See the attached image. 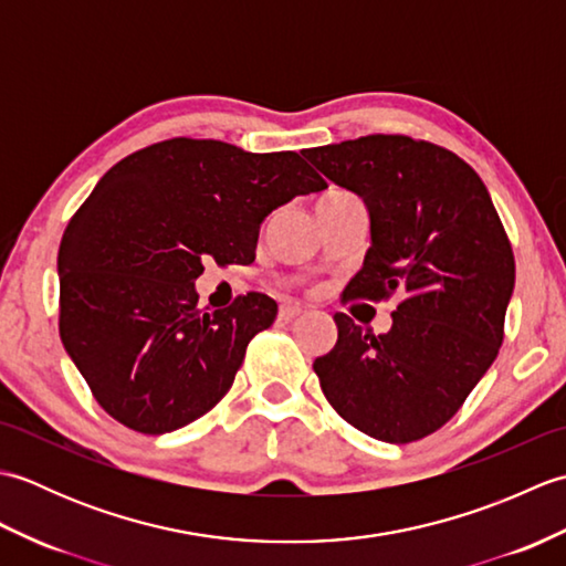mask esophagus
<instances>
[{"instance_id": "esophagus-1", "label": "esophagus", "mask_w": 566, "mask_h": 566, "mask_svg": "<svg viewBox=\"0 0 566 566\" xmlns=\"http://www.w3.org/2000/svg\"><path fill=\"white\" fill-rule=\"evenodd\" d=\"M302 306H296V304H284L282 308H280V318L282 321H294L296 316H302Z\"/></svg>"}]
</instances>
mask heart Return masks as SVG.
Returning <instances> with one entry per match:
<instances>
[{"instance_id":"b5f03b06","label":"heart","mask_w":566,"mask_h":566,"mask_svg":"<svg viewBox=\"0 0 566 566\" xmlns=\"http://www.w3.org/2000/svg\"><path fill=\"white\" fill-rule=\"evenodd\" d=\"M345 197H350V195H343V191H333V195L323 197V199H345ZM323 199H321V201H323Z\"/></svg>"}]
</instances>
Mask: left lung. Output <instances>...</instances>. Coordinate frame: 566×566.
I'll return each instance as SVG.
<instances>
[{
  "label": "left lung",
  "instance_id": "1",
  "mask_svg": "<svg viewBox=\"0 0 566 566\" xmlns=\"http://www.w3.org/2000/svg\"><path fill=\"white\" fill-rule=\"evenodd\" d=\"M306 158L369 209L371 248L343 302L399 296L384 335L333 316L338 343L314 363L321 389L365 436L416 442L460 411L499 355L515 284L509 233L482 177L430 140L371 134Z\"/></svg>",
  "mask_w": 566,
  "mask_h": 566
}]
</instances>
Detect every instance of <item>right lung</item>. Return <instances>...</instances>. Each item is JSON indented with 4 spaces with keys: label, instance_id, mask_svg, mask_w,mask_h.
<instances>
[{
    "label": "right lung",
    "instance_id": "add662e5",
    "mask_svg": "<svg viewBox=\"0 0 566 566\" xmlns=\"http://www.w3.org/2000/svg\"><path fill=\"white\" fill-rule=\"evenodd\" d=\"M326 187L294 150L245 153L187 136L118 160L57 252L60 340L94 401L143 436L209 413L276 304L248 292L207 314L195 292L203 262L250 264L264 216Z\"/></svg>",
    "mask_w": 566,
    "mask_h": 566
}]
</instances>
